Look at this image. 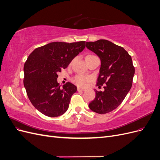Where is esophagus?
I'll list each match as a JSON object with an SVG mask.
<instances>
[{"mask_svg": "<svg viewBox=\"0 0 160 160\" xmlns=\"http://www.w3.org/2000/svg\"><path fill=\"white\" fill-rule=\"evenodd\" d=\"M77 91H85V89H81V88H77Z\"/></svg>", "mask_w": 160, "mask_h": 160, "instance_id": "1", "label": "esophagus"}]
</instances>
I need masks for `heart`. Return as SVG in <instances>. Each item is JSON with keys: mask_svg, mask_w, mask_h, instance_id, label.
Instances as JSON below:
<instances>
[{"mask_svg": "<svg viewBox=\"0 0 160 160\" xmlns=\"http://www.w3.org/2000/svg\"><path fill=\"white\" fill-rule=\"evenodd\" d=\"M89 78L88 77L83 75H77L73 78V82L79 87L81 88H84L87 85V83L89 81Z\"/></svg>", "mask_w": 160, "mask_h": 160, "instance_id": "heart-1", "label": "heart"}]
</instances>
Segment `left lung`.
<instances>
[{
	"label": "left lung",
	"mask_w": 160,
	"mask_h": 160,
	"mask_svg": "<svg viewBox=\"0 0 160 160\" xmlns=\"http://www.w3.org/2000/svg\"><path fill=\"white\" fill-rule=\"evenodd\" d=\"M86 47L101 60L97 85L104 91L95 89V98L89 104L91 110L99 114L108 113L122 103L132 86L135 68L132 57L123 47L108 40L87 42Z\"/></svg>",
	"instance_id": "obj_1"
}]
</instances>
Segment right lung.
Wrapping results in <instances>:
<instances>
[{
  "instance_id": "obj_1",
  "label": "right lung",
  "mask_w": 160,
  "mask_h": 160,
  "mask_svg": "<svg viewBox=\"0 0 160 160\" xmlns=\"http://www.w3.org/2000/svg\"><path fill=\"white\" fill-rule=\"evenodd\" d=\"M85 47V41L52 42L37 48L28 57L24 65V86L31 103L42 114L55 118L68 109L77 87L68 82L61 88L57 73Z\"/></svg>"
}]
</instances>
